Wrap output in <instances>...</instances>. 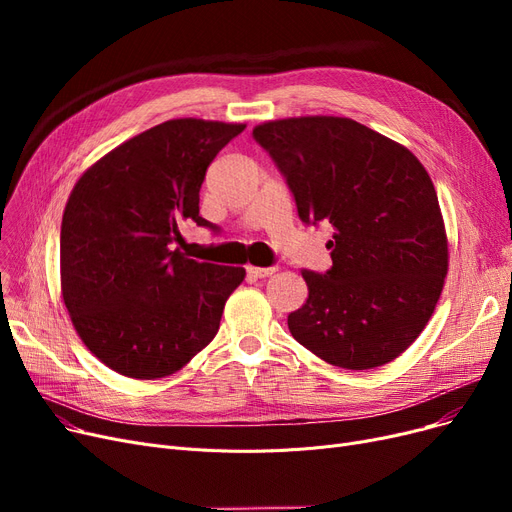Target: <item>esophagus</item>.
I'll return each mask as SVG.
<instances>
[{
	"instance_id": "34e87169",
	"label": "esophagus",
	"mask_w": 512,
	"mask_h": 512,
	"mask_svg": "<svg viewBox=\"0 0 512 512\" xmlns=\"http://www.w3.org/2000/svg\"><path fill=\"white\" fill-rule=\"evenodd\" d=\"M247 272L253 278H270L276 274V267H257V265H247Z\"/></svg>"
}]
</instances>
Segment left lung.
Wrapping results in <instances>:
<instances>
[{
    "mask_svg": "<svg viewBox=\"0 0 512 512\" xmlns=\"http://www.w3.org/2000/svg\"><path fill=\"white\" fill-rule=\"evenodd\" d=\"M303 222L334 228L332 267L301 270L309 297L288 315L294 340L342 369L394 361L427 326L448 274L438 195L421 161L351 118L299 116L253 128Z\"/></svg>",
    "mask_w": 512,
    "mask_h": 512,
    "instance_id": "left-lung-1",
    "label": "left lung"
}]
</instances>
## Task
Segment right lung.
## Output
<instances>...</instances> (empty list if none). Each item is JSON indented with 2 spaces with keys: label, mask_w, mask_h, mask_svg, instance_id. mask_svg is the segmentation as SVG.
<instances>
[{
  "label": "right lung",
  "mask_w": 512,
  "mask_h": 512,
  "mask_svg": "<svg viewBox=\"0 0 512 512\" xmlns=\"http://www.w3.org/2000/svg\"><path fill=\"white\" fill-rule=\"evenodd\" d=\"M247 124L176 118L97 159L68 197L60 286L89 351L134 380L176 373L218 334L245 267L172 251L182 222L207 226L199 191L213 157Z\"/></svg>",
  "instance_id": "right-lung-1"
}]
</instances>
